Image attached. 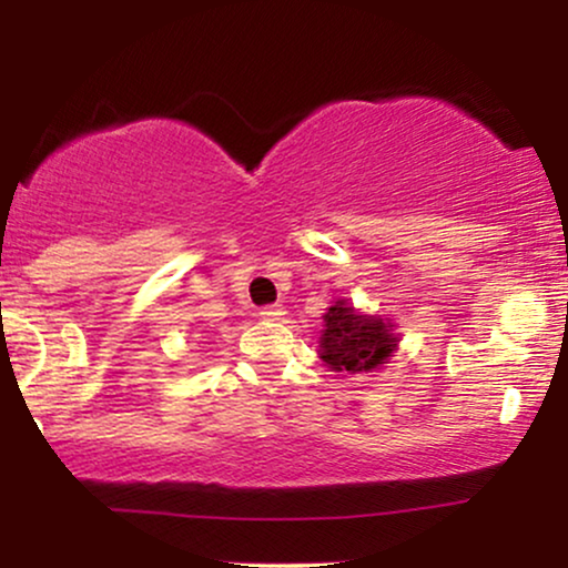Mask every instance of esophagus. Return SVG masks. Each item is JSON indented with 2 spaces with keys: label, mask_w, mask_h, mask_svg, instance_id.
Returning <instances> with one entry per match:
<instances>
[{
  "label": "esophagus",
  "mask_w": 568,
  "mask_h": 568,
  "mask_svg": "<svg viewBox=\"0 0 568 568\" xmlns=\"http://www.w3.org/2000/svg\"><path fill=\"white\" fill-rule=\"evenodd\" d=\"M284 315H286V310H284L282 305H266V307H261V317H263V321H284Z\"/></svg>",
  "instance_id": "obj_1"
}]
</instances>
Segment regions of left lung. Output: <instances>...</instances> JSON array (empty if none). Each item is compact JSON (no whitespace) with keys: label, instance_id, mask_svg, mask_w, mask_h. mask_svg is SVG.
<instances>
[{"label":"left lung","instance_id":"1","mask_svg":"<svg viewBox=\"0 0 568 568\" xmlns=\"http://www.w3.org/2000/svg\"><path fill=\"white\" fill-rule=\"evenodd\" d=\"M321 359L333 372H372L383 367L398 348V333L390 321L377 315H359L346 300H336L323 315Z\"/></svg>","mask_w":568,"mask_h":568}]
</instances>
